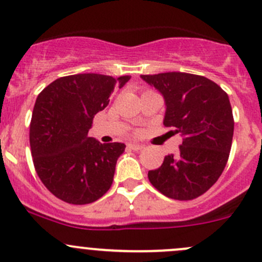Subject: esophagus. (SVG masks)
<instances>
[{
    "mask_svg": "<svg viewBox=\"0 0 262 262\" xmlns=\"http://www.w3.org/2000/svg\"><path fill=\"white\" fill-rule=\"evenodd\" d=\"M128 148L129 149H133V150H141V149H143V146H141V144H136V143H129Z\"/></svg>",
    "mask_w": 262,
    "mask_h": 262,
    "instance_id": "1",
    "label": "esophagus"
}]
</instances>
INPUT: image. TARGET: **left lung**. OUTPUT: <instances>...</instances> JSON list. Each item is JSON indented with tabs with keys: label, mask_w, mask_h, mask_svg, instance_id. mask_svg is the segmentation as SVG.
I'll list each match as a JSON object with an SVG mask.
<instances>
[{
	"label": "left lung",
	"mask_w": 262,
	"mask_h": 262,
	"mask_svg": "<svg viewBox=\"0 0 262 262\" xmlns=\"http://www.w3.org/2000/svg\"><path fill=\"white\" fill-rule=\"evenodd\" d=\"M141 77L165 97V126L182 136L178 153L148 171V179L165 196L195 199L215 184L228 161L234 129L228 95L215 82L191 73Z\"/></svg>",
	"instance_id": "8db88e82"
}]
</instances>
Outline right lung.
I'll return each instance as SVG.
<instances>
[{"instance_id": "right-lung-1", "label": "right lung", "mask_w": 262, "mask_h": 262, "mask_svg": "<svg viewBox=\"0 0 262 262\" xmlns=\"http://www.w3.org/2000/svg\"><path fill=\"white\" fill-rule=\"evenodd\" d=\"M130 76L81 73L60 77L36 97L30 121L34 167L44 186L68 204L96 202L112 186L123 143L102 144L87 136L94 116Z\"/></svg>"}]
</instances>
